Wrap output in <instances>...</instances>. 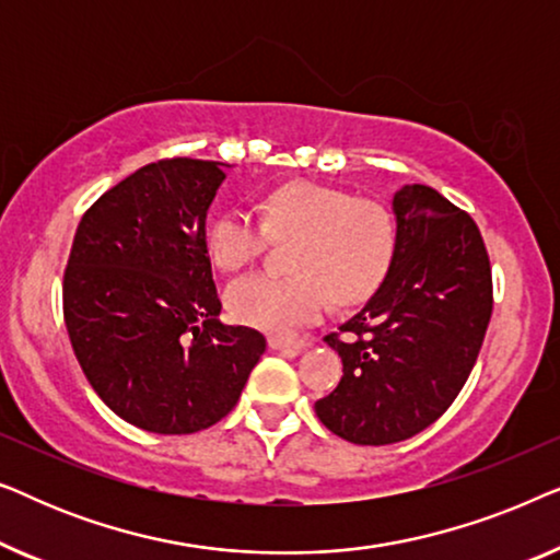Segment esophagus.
I'll return each mask as SVG.
<instances>
[{
	"mask_svg": "<svg viewBox=\"0 0 560 560\" xmlns=\"http://www.w3.org/2000/svg\"><path fill=\"white\" fill-rule=\"evenodd\" d=\"M270 349H285V351H303L308 343L305 339H290V336H270Z\"/></svg>",
	"mask_w": 560,
	"mask_h": 560,
	"instance_id": "1",
	"label": "esophagus"
}]
</instances>
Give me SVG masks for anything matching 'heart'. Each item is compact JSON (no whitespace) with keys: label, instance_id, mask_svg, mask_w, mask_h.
Instances as JSON below:
<instances>
[{"label":"heart","instance_id":"b5f03b06","mask_svg":"<svg viewBox=\"0 0 560 560\" xmlns=\"http://www.w3.org/2000/svg\"><path fill=\"white\" fill-rule=\"evenodd\" d=\"M259 213L234 206L206 229V249L221 270H240L272 240H298L280 278L252 272L226 290L229 313L244 326L290 334L320 318L331 303L354 305L387 278L395 257L393 211L374 198L318 183H288L259 203Z\"/></svg>","mask_w":560,"mask_h":560}]
</instances>
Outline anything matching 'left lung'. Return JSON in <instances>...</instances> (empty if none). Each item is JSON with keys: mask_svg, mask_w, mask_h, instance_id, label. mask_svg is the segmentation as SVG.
<instances>
[{"mask_svg": "<svg viewBox=\"0 0 560 560\" xmlns=\"http://www.w3.org/2000/svg\"><path fill=\"white\" fill-rule=\"evenodd\" d=\"M393 211L387 278L326 334L343 377L316 416L359 446H387L435 423L469 380L492 318V267L477 221L420 183L397 190Z\"/></svg>", "mask_w": 560, "mask_h": 560, "instance_id": "1", "label": "left lung"}]
</instances>
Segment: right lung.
<instances>
[{
	"label": "right lung",
	"instance_id": "add662e5",
	"mask_svg": "<svg viewBox=\"0 0 560 560\" xmlns=\"http://www.w3.org/2000/svg\"><path fill=\"white\" fill-rule=\"evenodd\" d=\"M221 163L167 158L91 203L63 272V318L94 393L160 435L211 428L240 400L265 336L224 326L206 249Z\"/></svg>",
	"mask_w": 560,
	"mask_h": 560
}]
</instances>
